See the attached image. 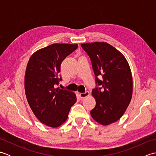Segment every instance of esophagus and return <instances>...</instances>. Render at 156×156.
Segmentation results:
<instances>
[{"label":"esophagus","mask_w":156,"mask_h":156,"mask_svg":"<svg viewBox=\"0 0 156 156\" xmlns=\"http://www.w3.org/2000/svg\"><path fill=\"white\" fill-rule=\"evenodd\" d=\"M89 95H90V93H89L88 92H84V93H80V94H79V96H80V97L81 98H84L86 97H88Z\"/></svg>","instance_id":"1"}]
</instances>
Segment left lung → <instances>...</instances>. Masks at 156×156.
<instances>
[{
	"mask_svg": "<svg viewBox=\"0 0 156 156\" xmlns=\"http://www.w3.org/2000/svg\"><path fill=\"white\" fill-rule=\"evenodd\" d=\"M90 58L101 88L92 90L96 106L90 111L95 121L108 125L120 119L130 103L133 94V78L130 66L121 52L106 42L82 44ZM102 76L98 80L97 76Z\"/></svg>",
	"mask_w": 156,
	"mask_h": 156,
	"instance_id": "1",
	"label": "left lung"
}]
</instances>
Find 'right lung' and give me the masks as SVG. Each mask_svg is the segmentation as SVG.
<instances>
[{"label":"right lung","mask_w":156,"mask_h":156,"mask_svg":"<svg viewBox=\"0 0 156 156\" xmlns=\"http://www.w3.org/2000/svg\"><path fill=\"white\" fill-rule=\"evenodd\" d=\"M78 46L51 44L38 49L29 59L25 74L26 97L35 117L48 127L55 128L64 123L76 102L75 93L55 86L61 80L58 75L62 61Z\"/></svg>","instance_id":"1"}]
</instances>
